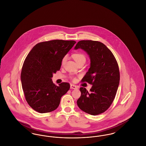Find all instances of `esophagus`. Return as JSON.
Returning <instances> with one entry per match:
<instances>
[{
	"label": "esophagus",
	"instance_id": "34e87169",
	"mask_svg": "<svg viewBox=\"0 0 146 146\" xmlns=\"http://www.w3.org/2000/svg\"><path fill=\"white\" fill-rule=\"evenodd\" d=\"M70 89H78V87L76 86V85H73V84H70Z\"/></svg>",
	"mask_w": 146,
	"mask_h": 146
}]
</instances>
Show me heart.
Here are the masks:
<instances>
[{"label": "heart", "instance_id": "1", "mask_svg": "<svg viewBox=\"0 0 146 146\" xmlns=\"http://www.w3.org/2000/svg\"><path fill=\"white\" fill-rule=\"evenodd\" d=\"M73 58L75 60L77 64L79 63L82 62L86 61V57L83 54H74L72 55ZM67 60V56H64L62 60V64H63Z\"/></svg>", "mask_w": 146, "mask_h": 146}]
</instances>
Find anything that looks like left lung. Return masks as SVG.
Returning a JSON list of instances; mask_svg holds the SVG:
<instances>
[{"label":"left lung","instance_id":"1","mask_svg":"<svg viewBox=\"0 0 146 146\" xmlns=\"http://www.w3.org/2000/svg\"><path fill=\"white\" fill-rule=\"evenodd\" d=\"M78 49L86 52L90 59V67L82 82L92 86L90 92L80 88L77 104L83 111L96 115L107 110L115 98L120 80L118 63L111 51L101 42L81 40L74 48Z\"/></svg>","mask_w":146,"mask_h":146}]
</instances>
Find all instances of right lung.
<instances>
[{
  "instance_id": "obj_1",
  "label": "right lung",
  "mask_w": 146,
  "mask_h": 146,
  "mask_svg": "<svg viewBox=\"0 0 146 146\" xmlns=\"http://www.w3.org/2000/svg\"><path fill=\"white\" fill-rule=\"evenodd\" d=\"M76 43L74 40H53L38 43L26 57L21 70L22 89L28 104L40 113L58 107L70 84L53 83V74L60 70L63 58Z\"/></svg>"
}]
</instances>
